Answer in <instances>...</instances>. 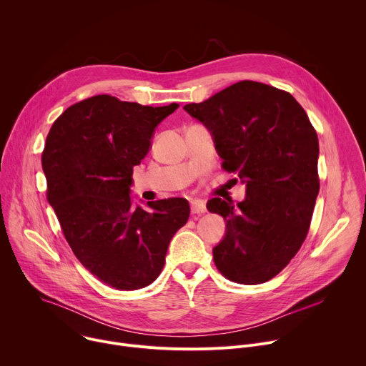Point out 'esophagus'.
Wrapping results in <instances>:
<instances>
[{
  "instance_id": "esophagus-1",
  "label": "esophagus",
  "mask_w": 366,
  "mask_h": 366,
  "mask_svg": "<svg viewBox=\"0 0 366 366\" xmlns=\"http://www.w3.org/2000/svg\"><path fill=\"white\" fill-rule=\"evenodd\" d=\"M207 212L205 204L202 201H192L191 202V213L192 214H202Z\"/></svg>"
}]
</instances>
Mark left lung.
Returning a JSON list of instances; mask_svg holds the SVG:
<instances>
[{
  "label": "left lung",
  "mask_w": 366,
  "mask_h": 366,
  "mask_svg": "<svg viewBox=\"0 0 366 366\" xmlns=\"http://www.w3.org/2000/svg\"><path fill=\"white\" fill-rule=\"evenodd\" d=\"M184 109L212 132L222 168L246 184L236 205L207 202L227 227L214 264L233 282H267L307 237L320 189L317 133L290 92L262 82H236Z\"/></svg>",
  "instance_id": "left-lung-1"
}]
</instances>
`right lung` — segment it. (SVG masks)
Instances as JSON below:
<instances>
[{
    "label": "right lung",
    "mask_w": 366,
    "mask_h": 366,
    "mask_svg": "<svg viewBox=\"0 0 366 366\" xmlns=\"http://www.w3.org/2000/svg\"><path fill=\"white\" fill-rule=\"evenodd\" d=\"M179 104L140 106L102 94L68 107L51 124L41 152L46 197L79 262L120 291L152 284L162 272L174 234L188 222L185 198L133 207V167Z\"/></svg>",
    "instance_id": "1"
}]
</instances>
